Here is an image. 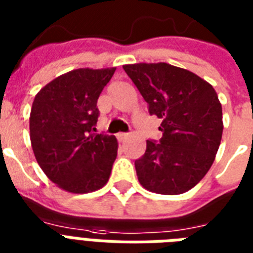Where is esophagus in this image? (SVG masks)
I'll list each match as a JSON object with an SVG mask.
<instances>
[{
  "mask_svg": "<svg viewBox=\"0 0 253 253\" xmlns=\"http://www.w3.org/2000/svg\"><path fill=\"white\" fill-rule=\"evenodd\" d=\"M128 136H130V134H127V132H119V134L117 135V138H118V140H121V142L126 140Z\"/></svg>",
  "mask_w": 253,
  "mask_h": 253,
  "instance_id": "34e87169",
  "label": "esophagus"
}]
</instances>
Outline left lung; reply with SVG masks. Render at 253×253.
I'll list each match as a JSON object with an SVG mask.
<instances>
[{
    "mask_svg": "<svg viewBox=\"0 0 253 253\" xmlns=\"http://www.w3.org/2000/svg\"><path fill=\"white\" fill-rule=\"evenodd\" d=\"M163 121L160 142L147 140L135 162L143 188L158 194H181L196 186L215 160L223 132L222 105L216 91L196 73L167 63L123 65Z\"/></svg>",
    "mask_w": 253,
    "mask_h": 253,
    "instance_id": "8db88e82",
    "label": "left lung"
}]
</instances>
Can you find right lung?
<instances>
[{
    "label": "right lung",
    "mask_w": 253,
    "mask_h": 253,
    "mask_svg": "<svg viewBox=\"0 0 253 253\" xmlns=\"http://www.w3.org/2000/svg\"><path fill=\"white\" fill-rule=\"evenodd\" d=\"M115 68H80L42 87L30 113V139L42 170L69 193L106 185L117 158L114 135L95 134L97 99Z\"/></svg>",
    "instance_id": "obj_1"
}]
</instances>
